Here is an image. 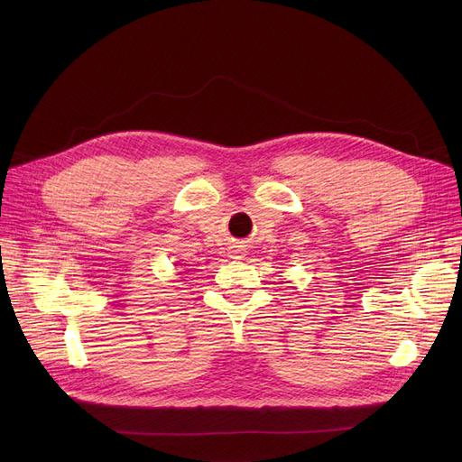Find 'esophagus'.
<instances>
[{
    "instance_id": "esophagus-1",
    "label": "esophagus",
    "mask_w": 462,
    "mask_h": 462,
    "mask_svg": "<svg viewBox=\"0 0 462 462\" xmlns=\"http://www.w3.org/2000/svg\"><path fill=\"white\" fill-rule=\"evenodd\" d=\"M237 254H239V251H236V256H234V258H239V256H237Z\"/></svg>"
}]
</instances>
